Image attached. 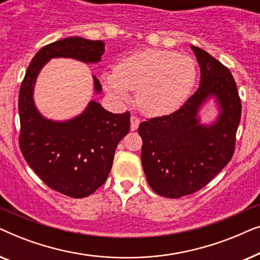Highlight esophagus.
<instances>
[{
	"label": "esophagus",
	"instance_id": "obj_1",
	"mask_svg": "<svg viewBox=\"0 0 260 260\" xmlns=\"http://www.w3.org/2000/svg\"><path fill=\"white\" fill-rule=\"evenodd\" d=\"M131 130L133 131H135L138 127V125H140V123H141V120H140V118H138L137 116H131Z\"/></svg>",
	"mask_w": 260,
	"mask_h": 260
}]
</instances>
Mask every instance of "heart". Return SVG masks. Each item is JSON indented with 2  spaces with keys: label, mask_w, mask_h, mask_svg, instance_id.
<instances>
[{
  "label": "heart",
  "mask_w": 260,
  "mask_h": 260,
  "mask_svg": "<svg viewBox=\"0 0 260 260\" xmlns=\"http://www.w3.org/2000/svg\"><path fill=\"white\" fill-rule=\"evenodd\" d=\"M197 65L188 55L165 49H144L123 59L113 72H105V90L118 101H126L137 90L142 111L157 116L175 111L189 97L197 81Z\"/></svg>",
  "instance_id": "heart-1"
}]
</instances>
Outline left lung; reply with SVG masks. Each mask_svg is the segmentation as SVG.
I'll use <instances>...</instances> for the list:
<instances>
[{"mask_svg":"<svg viewBox=\"0 0 260 260\" xmlns=\"http://www.w3.org/2000/svg\"><path fill=\"white\" fill-rule=\"evenodd\" d=\"M201 71L200 86L175 112L144 120L142 166L149 186L158 195L177 199L200 190L232 158L241 102L230 70L204 49L190 46ZM209 96L220 108L217 122L198 123L197 112Z\"/></svg>","mask_w":260,"mask_h":260,"instance_id":"left-lung-1","label":"left lung"}]
</instances>
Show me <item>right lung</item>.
Wrapping results in <instances>:
<instances>
[{"label": "right lung", "mask_w": 260, "mask_h": 260, "mask_svg": "<svg viewBox=\"0 0 260 260\" xmlns=\"http://www.w3.org/2000/svg\"><path fill=\"white\" fill-rule=\"evenodd\" d=\"M104 42L66 38L42 47L28 66L19 93V144L24 159L51 188L80 199L94 193L108 179L119 141L129 133L130 112L111 113L92 101L85 111L66 122H53L35 108L33 90L40 70L52 58L98 62ZM94 90L102 85L93 76Z\"/></svg>", "instance_id": "add662e5"}]
</instances>
